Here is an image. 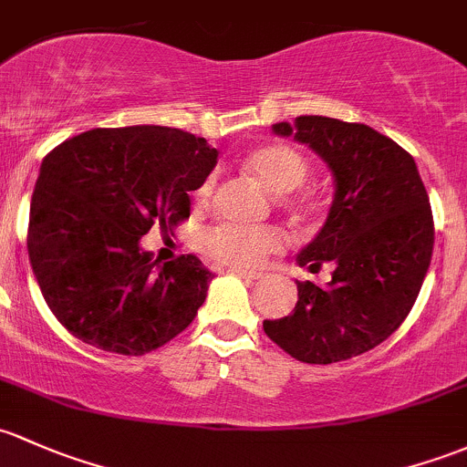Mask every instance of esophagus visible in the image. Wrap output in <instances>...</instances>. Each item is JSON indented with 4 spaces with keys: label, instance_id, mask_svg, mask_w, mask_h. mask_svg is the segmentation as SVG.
<instances>
[{
    "label": "esophagus",
    "instance_id": "1",
    "mask_svg": "<svg viewBox=\"0 0 467 467\" xmlns=\"http://www.w3.org/2000/svg\"><path fill=\"white\" fill-rule=\"evenodd\" d=\"M230 273L239 275V277L248 279V282H254V279H262L264 273L259 271H248V268H239V266H230Z\"/></svg>",
    "mask_w": 467,
    "mask_h": 467
}]
</instances>
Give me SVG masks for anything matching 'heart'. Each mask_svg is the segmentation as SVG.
Masks as SVG:
<instances>
[{
	"instance_id": "b5f03b06",
	"label": "heart",
	"mask_w": 467,
	"mask_h": 467,
	"mask_svg": "<svg viewBox=\"0 0 467 467\" xmlns=\"http://www.w3.org/2000/svg\"><path fill=\"white\" fill-rule=\"evenodd\" d=\"M246 170L273 194H288L306 179L308 165L296 147L271 143L257 147L248 154ZM214 179H205L196 190V199L205 201L213 192ZM284 237L279 230L262 225H233L223 223L208 230L203 237V248L219 262L234 266H254L268 254L282 248Z\"/></svg>"
}]
</instances>
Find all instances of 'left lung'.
<instances>
[{
  "mask_svg": "<svg viewBox=\"0 0 467 467\" xmlns=\"http://www.w3.org/2000/svg\"><path fill=\"white\" fill-rule=\"evenodd\" d=\"M311 147L333 174V203L299 266L331 268V282H297L291 316L264 320L288 356L331 365L374 349L419 297L434 248V221L411 154L362 122L299 116L273 125Z\"/></svg>",
  "mask_w": 467,
  "mask_h": 467,
  "instance_id": "left-lung-1",
  "label": "left lung"
}]
</instances>
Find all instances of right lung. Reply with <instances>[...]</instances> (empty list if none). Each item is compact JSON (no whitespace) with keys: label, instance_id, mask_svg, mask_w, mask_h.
<instances>
[{"label":"right lung","instance_id":"add662e5","mask_svg":"<svg viewBox=\"0 0 467 467\" xmlns=\"http://www.w3.org/2000/svg\"><path fill=\"white\" fill-rule=\"evenodd\" d=\"M219 151L161 125L91 130L48 151L28 217V259L48 308L87 345L143 356L179 336L213 273L194 254L161 266L140 237L190 217Z\"/></svg>","mask_w":467,"mask_h":467}]
</instances>
